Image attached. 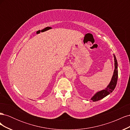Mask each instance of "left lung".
Wrapping results in <instances>:
<instances>
[{
  "label": "left lung",
  "mask_w": 130,
  "mask_h": 130,
  "mask_svg": "<svg viewBox=\"0 0 130 130\" xmlns=\"http://www.w3.org/2000/svg\"><path fill=\"white\" fill-rule=\"evenodd\" d=\"M113 56L114 58H115L114 60H115V70H114L113 75L112 76L111 82H109V85L105 89L98 92L94 94L93 97L90 99V100H92L93 101H97L103 99L104 98L107 96L110 93H112L113 91V90L116 88L118 80V62L115 55H113Z\"/></svg>",
  "instance_id": "8db88e82"
}]
</instances>
